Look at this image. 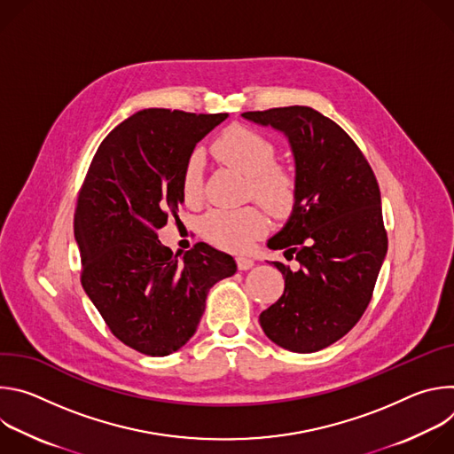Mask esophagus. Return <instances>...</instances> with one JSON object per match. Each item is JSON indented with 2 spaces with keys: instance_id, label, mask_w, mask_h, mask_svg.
I'll use <instances>...</instances> for the list:
<instances>
[{
  "instance_id": "1",
  "label": "esophagus",
  "mask_w": 454,
  "mask_h": 454,
  "mask_svg": "<svg viewBox=\"0 0 454 454\" xmlns=\"http://www.w3.org/2000/svg\"><path fill=\"white\" fill-rule=\"evenodd\" d=\"M235 262H237V268H239L240 271L251 270V268L254 266V261H253V258H247V256H237V258H235Z\"/></svg>"
}]
</instances>
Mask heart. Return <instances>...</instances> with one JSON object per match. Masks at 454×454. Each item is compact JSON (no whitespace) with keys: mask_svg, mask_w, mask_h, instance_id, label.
Returning a JSON list of instances; mask_svg holds the SVG:
<instances>
[{"mask_svg":"<svg viewBox=\"0 0 454 454\" xmlns=\"http://www.w3.org/2000/svg\"><path fill=\"white\" fill-rule=\"evenodd\" d=\"M214 154L247 177V193L273 215L293 210L298 196V181L291 168L275 163L277 147L264 135L246 125H231L215 140ZM183 196L190 205L203 198V172L198 154H193L183 172ZM268 230V217L258 207L215 208L201 223V231L214 246L244 253Z\"/></svg>","mask_w":454,"mask_h":454,"instance_id":"obj_1","label":"heart"}]
</instances>
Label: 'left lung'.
Masks as SVG:
<instances>
[{"label":"left lung","mask_w":454,"mask_h":454,"mask_svg":"<svg viewBox=\"0 0 454 454\" xmlns=\"http://www.w3.org/2000/svg\"><path fill=\"white\" fill-rule=\"evenodd\" d=\"M291 144L298 196L287 224L268 246L286 249L300 268L284 275V294L258 321L266 336L309 354L341 340L366 310L387 249L380 192L356 142L331 118L307 106L247 111Z\"/></svg>","instance_id":"1"}]
</instances>
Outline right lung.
<instances>
[{
	"label": "right lung",
	"instance_id": "add662e5",
	"mask_svg": "<svg viewBox=\"0 0 454 454\" xmlns=\"http://www.w3.org/2000/svg\"><path fill=\"white\" fill-rule=\"evenodd\" d=\"M228 114L144 109L98 145L75 208L81 282L123 345L160 357L196 333L210 287L235 261L198 242L179 261L156 231L176 217L193 147Z\"/></svg>",
	"mask_w": 454,
	"mask_h": 454
}]
</instances>
